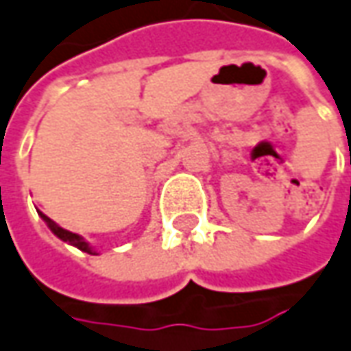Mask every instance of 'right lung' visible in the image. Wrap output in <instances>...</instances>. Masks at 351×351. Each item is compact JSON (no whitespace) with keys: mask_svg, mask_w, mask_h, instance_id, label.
Returning a JSON list of instances; mask_svg holds the SVG:
<instances>
[{"mask_svg":"<svg viewBox=\"0 0 351 351\" xmlns=\"http://www.w3.org/2000/svg\"><path fill=\"white\" fill-rule=\"evenodd\" d=\"M40 218H43V220H45V221H47V223H49V228L53 230L54 236L60 237L62 241H69L70 245H74V247H78V250H82V252L92 253V255H96V253H94V252H92V250H90V245H88V243H86L84 239H82V237L78 236V234H72V232H69V230H64V228H60V226H56V223H54V221L51 220L49 216H45V214H40Z\"/></svg>","mask_w":351,"mask_h":351,"instance_id":"1","label":"right lung"}]
</instances>
